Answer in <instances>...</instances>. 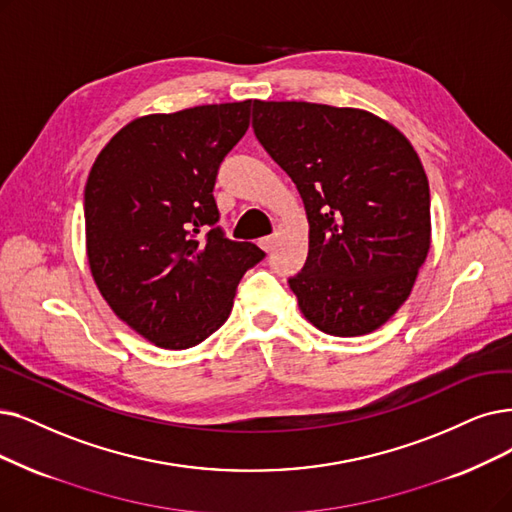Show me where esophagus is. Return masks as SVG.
Returning <instances> with one entry per match:
<instances>
[{"label":"esophagus","mask_w":512,"mask_h":512,"mask_svg":"<svg viewBox=\"0 0 512 512\" xmlns=\"http://www.w3.org/2000/svg\"><path fill=\"white\" fill-rule=\"evenodd\" d=\"M258 245H260V248H262L264 252H271V250H273V245H275V235H267V237H262V239L258 241Z\"/></svg>","instance_id":"1"}]
</instances>
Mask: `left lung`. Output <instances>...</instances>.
<instances>
[{"instance_id": "8db88e82", "label": "left lung", "mask_w": 512, "mask_h": 512, "mask_svg": "<svg viewBox=\"0 0 512 512\" xmlns=\"http://www.w3.org/2000/svg\"><path fill=\"white\" fill-rule=\"evenodd\" d=\"M252 117L309 218V256L288 279L302 315L332 336L378 330L410 296L431 248V193L418 153L361 109L254 100Z\"/></svg>"}]
</instances>
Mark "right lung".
Listing matches in <instances>:
<instances>
[{
    "label": "right lung",
    "mask_w": 512,
    "mask_h": 512,
    "mask_svg": "<svg viewBox=\"0 0 512 512\" xmlns=\"http://www.w3.org/2000/svg\"><path fill=\"white\" fill-rule=\"evenodd\" d=\"M252 100L138 117L100 151L84 191L92 277L113 313L161 349H189L227 321L256 243L218 227L222 159Z\"/></svg>",
    "instance_id": "add662e5"
}]
</instances>
